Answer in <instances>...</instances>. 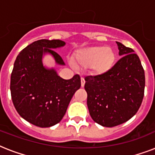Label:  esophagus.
Segmentation results:
<instances>
[{"mask_svg":"<svg viewBox=\"0 0 155 155\" xmlns=\"http://www.w3.org/2000/svg\"><path fill=\"white\" fill-rule=\"evenodd\" d=\"M84 84H85V80L84 78H81V87H84Z\"/></svg>","mask_w":155,"mask_h":155,"instance_id":"esophagus-1","label":"esophagus"}]
</instances>
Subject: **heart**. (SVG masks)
Segmentation results:
<instances>
[{
	"mask_svg": "<svg viewBox=\"0 0 155 155\" xmlns=\"http://www.w3.org/2000/svg\"><path fill=\"white\" fill-rule=\"evenodd\" d=\"M117 55L109 47H91L75 54L74 63L78 67L87 68L95 75H104L109 72L115 65Z\"/></svg>",
	"mask_w": 155,
	"mask_h": 155,
	"instance_id": "heart-1",
	"label": "heart"
}]
</instances>
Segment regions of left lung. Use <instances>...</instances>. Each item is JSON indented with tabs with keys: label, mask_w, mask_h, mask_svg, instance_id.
I'll return each mask as SVG.
<instances>
[{
	"label": "left lung",
	"mask_w": 155,
	"mask_h": 155,
	"mask_svg": "<svg viewBox=\"0 0 155 155\" xmlns=\"http://www.w3.org/2000/svg\"><path fill=\"white\" fill-rule=\"evenodd\" d=\"M121 58L104 75L85 77L87 104L97 124L113 127L136 114L144 97L145 72L134 51L116 42Z\"/></svg>",
	"instance_id": "obj_1"
}]
</instances>
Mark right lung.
Listing matches in <instances>:
<instances>
[{
	"mask_svg": "<svg viewBox=\"0 0 155 155\" xmlns=\"http://www.w3.org/2000/svg\"><path fill=\"white\" fill-rule=\"evenodd\" d=\"M65 45L58 39L38 40L23 49L14 62L10 79L13 105L21 117L38 127H51L59 122L81 86L79 75L64 80L54 68L43 63L48 54L57 65H65L54 51Z\"/></svg>",
	"mask_w": 155,
	"mask_h": 155,
	"instance_id": "add662e5",
	"label": "right lung"
}]
</instances>
